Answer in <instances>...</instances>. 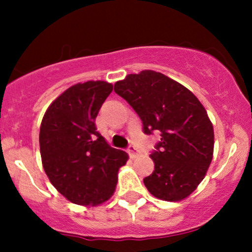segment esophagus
<instances>
[{"label":"esophagus","mask_w":252,"mask_h":252,"mask_svg":"<svg viewBox=\"0 0 252 252\" xmlns=\"http://www.w3.org/2000/svg\"><path fill=\"white\" fill-rule=\"evenodd\" d=\"M128 153H129V156H130V158H137V156L140 155V150L136 148L135 146H129Z\"/></svg>","instance_id":"34e87169"}]
</instances>
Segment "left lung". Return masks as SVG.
<instances>
[{"mask_svg":"<svg viewBox=\"0 0 252 252\" xmlns=\"http://www.w3.org/2000/svg\"><path fill=\"white\" fill-rule=\"evenodd\" d=\"M114 90L141 118L144 134L160 132L150 154L154 172L143 179L147 189L161 200L187 198L213 158L215 132L202 104L184 85L152 70L128 74Z\"/></svg>","mask_w":252,"mask_h":252,"instance_id":"obj_1","label":"left lung"}]
</instances>
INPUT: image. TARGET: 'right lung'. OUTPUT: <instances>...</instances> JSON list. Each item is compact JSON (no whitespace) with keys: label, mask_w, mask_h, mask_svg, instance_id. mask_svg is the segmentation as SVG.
Here are the masks:
<instances>
[{"label":"right lung","mask_w":252,"mask_h":252,"mask_svg":"<svg viewBox=\"0 0 252 252\" xmlns=\"http://www.w3.org/2000/svg\"><path fill=\"white\" fill-rule=\"evenodd\" d=\"M102 80L78 83L48 106L40 126V154L51 184L67 200L96 206L109 200L118 169L128 161L123 150L110 147L94 120L111 94Z\"/></svg>","instance_id":"1"}]
</instances>
